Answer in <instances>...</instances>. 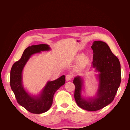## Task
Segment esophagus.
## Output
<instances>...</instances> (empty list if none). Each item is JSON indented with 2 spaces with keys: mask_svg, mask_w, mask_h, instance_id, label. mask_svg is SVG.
I'll return each instance as SVG.
<instances>
[{
  "mask_svg": "<svg viewBox=\"0 0 130 130\" xmlns=\"http://www.w3.org/2000/svg\"><path fill=\"white\" fill-rule=\"evenodd\" d=\"M72 75L71 74H68L67 75H66V81H70V80L72 79Z\"/></svg>",
  "mask_w": 130,
  "mask_h": 130,
  "instance_id": "esophagus-1",
  "label": "esophagus"
}]
</instances>
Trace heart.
Returning <instances> with one entry per match:
<instances>
[{
  "label": "heart",
  "mask_w": 130,
  "mask_h": 130,
  "mask_svg": "<svg viewBox=\"0 0 130 130\" xmlns=\"http://www.w3.org/2000/svg\"><path fill=\"white\" fill-rule=\"evenodd\" d=\"M84 54H80L76 55L74 58L75 62H78L77 68L79 69H82L88 66L90 62V59L87 56H84Z\"/></svg>",
  "instance_id": "obj_1"
}]
</instances>
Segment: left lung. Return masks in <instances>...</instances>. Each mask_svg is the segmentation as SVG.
<instances>
[{
	"mask_svg": "<svg viewBox=\"0 0 130 130\" xmlns=\"http://www.w3.org/2000/svg\"><path fill=\"white\" fill-rule=\"evenodd\" d=\"M91 48L93 52L92 68L99 81L96 96L85 98L82 95L84 79L80 76L74 77L75 86L74 98L77 105L88 111H95L105 107L114 100L121 82L120 63L106 43L94 41Z\"/></svg>",
	"mask_w": 130,
	"mask_h": 130,
	"instance_id": "obj_1",
	"label": "left lung"
}]
</instances>
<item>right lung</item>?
Instances as JSON below:
<instances>
[{
	"mask_svg": "<svg viewBox=\"0 0 130 130\" xmlns=\"http://www.w3.org/2000/svg\"><path fill=\"white\" fill-rule=\"evenodd\" d=\"M50 50L48 44L32 45L27 47L20 60L14 63L11 69L10 86L18 103L32 113L41 114L48 111L52 105L54 94L66 82L64 75L55 80L48 81L37 95H31L23 86V70L30 58L35 54Z\"/></svg>",
	"mask_w": 130,
	"mask_h": 130,
	"instance_id": "add662e5",
	"label": "right lung"
}]
</instances>
